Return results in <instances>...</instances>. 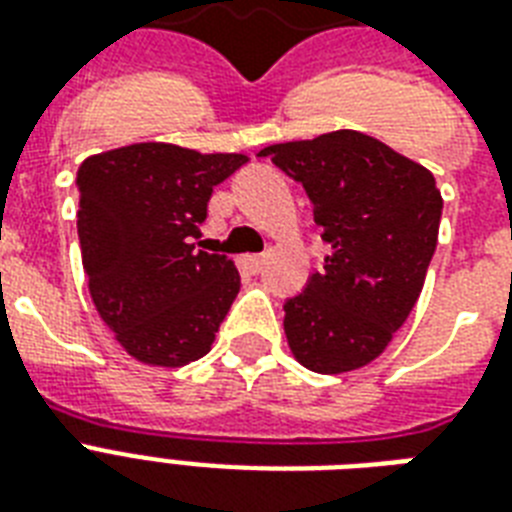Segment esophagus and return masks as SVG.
Returning a JSON list of instances; mask_svg holds the SVG:
<instances>
[{
  "mask_svg": "<svg viewBox=\"0 0 512 512\" xmlns=\"http://www.w3.org/2000/svg\"><path fill=\"white\" fill-rule=\"evenodd\" d=\"M247 265H249V271H252V273H260V271H263V265H265V255H249Z\"/></svg>",
  "mask_w": 512,
  "mask_h": 512,
  "instance_id": "34e87169",
  "label": "esophagus"
}]
</instances>
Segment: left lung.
<instances>
[{"label":"left lung","instance_id":"obj_1","mask_svg":"<svg viewBox=\"0 0 512 512\" xmlns=\"http://www.w3.org/2000/svg\"><path fill=\"white\" fill-rule=\"evenodd\" d=\"M260 156L303 183L332 249L324 271L284 303L289 348L311 372L361 369L388 348L422 292L444 209L436 177L356 130Z\"/></svg>","mask_w":512,"mask_h":512}]
</instances>
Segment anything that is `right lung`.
<instances>
[{"instance_id":"add662e5","label":"right lung","mask_w":512,"mask_h":512,"mask_svg":"<svg viewBox=\"0 0 512 512\" xmlns=\"http://www.w3.org/2000/svg\"><path fill=\"white\" fill-rule=\"evenodd\" d=\"M244 154H199L135 143L84 159L79 244L92 303L127 353L151 366H185L212 348L239 295L233 260L196 249L212 188Z\"/></svg>"}]
</instances>
